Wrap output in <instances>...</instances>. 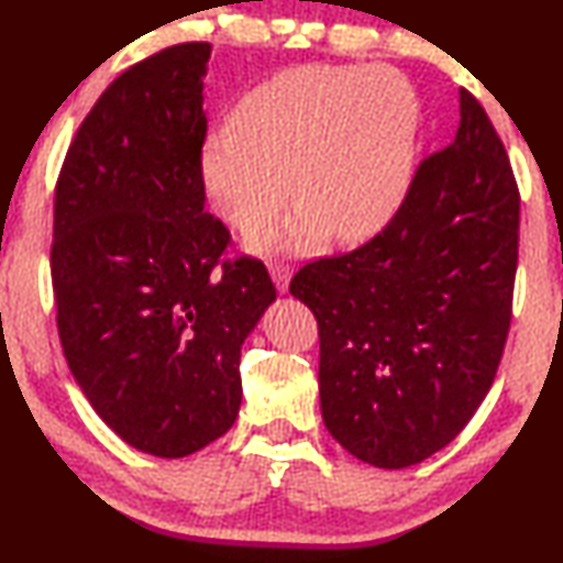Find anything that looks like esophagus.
Masks as SVG:
<instances>
[{
    "instance_id": "1",
    "label": "esophagus",
    "mask_w": 563,
    "mask_h": 563,
    "mask_svg": "<svg viewBox=\"0 0 563 563\" xmlns=\"http://www.w3.org/2000/svg\"><path fill=\"white\" fill-rule=\"evenodd\" d=\"M268 272H272V279H274V284H276V289L282 291H287L289 289V279H291V266L289 264H284V261H274L272 266H268Z\"/></svg>"
}]
</instances>
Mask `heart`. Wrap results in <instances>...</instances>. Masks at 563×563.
Here are the masks:
<instances>
[{
	"mask_svg": "<svg viewBox=\"0 0 563 563\" xmlns=\"http://www.w3.org/2000/svg\"><path fill=\"white\" fill-rule=\"evenodd\" d=\"M418 122V95L391 68H289L253 87L233 122L207 137L205 195L228 225L247 230L292 189L300 207L289 219L245 235L258 253H310L328 233L364 241L395 218L410 189Z\"/></svg>",
	"mask_w": 563,
	"mask_h": 563,
	"instance_id": "b5f03b06",
	"label": "heart"
}]
</instances>
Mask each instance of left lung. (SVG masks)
<instances>
[{"mask_svg":"<svg viewBox=\"0 0 563 563\" xmlns=\"http://www.w3.org/2000/svg\"><path fill=\"white\" fill-rule=\"evenodd\" d=\"M459 102L456 137L387 228L289 284L318 318L325 428L379 468L420 464L466 428L510 330L518 184L484 107L466 89Z\"/></svg>","mask_w":563,"mask_h":563,"instance_id":"8db88e82","label":"left lung"}]
</instances>
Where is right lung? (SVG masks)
Wrapping results in <instances>:
<instances>
[{"instance_id":"right-lung-1","label":"right lung","mask_w":563,"mask_h":563,"mask_svg":"<svg viewBox=\"0 0 563 563\" xmlns=\"http://www.w3.org/2000/svg\"><path fill=\"white\" fill-rule=\"evenodd\" d=\"M210 43L120 74L76 130L53 207L51 276L64 356L133 449L184 459L241 410V345L276 287L258 258L222 261L205 212Z\"/></svg>"}]
</instances>
